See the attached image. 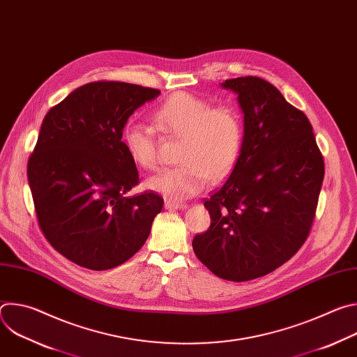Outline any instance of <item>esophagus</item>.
Returning a JSON list of instances; mask_svg holds the SVG:
<instances>
[{
    "label": "esophagus",
    "instance_id": "obj_1",
    "mask_svg": "<svg viewBox=\"0 0 357 357\" xmlns=\"http://www.w3.org/2000/svg\"><path fill=\"white\" fill-rule=\"evenodd\" d=\"M165 209L168 211H183L186 209V203L175 202V200H165Z\"/></svg>",
    "mask_w": 357,
    "mask_h": 357
}]
</instances>
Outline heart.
Returning <instances> with one entry per match:
<instances>
[{"mask_svg": "<svg viewBox=\"0 0 357 357\" xmlns=\"http://www.w3.org/2000/svg\"><path fill=\"white\" fill-rule=\"evenodd\" d=\"M157 130L182 137L176 168L162 169L145 182L146 188L168 199L182 200L197 195L213 178L225 176L240 154L243 123L231 106L212 107L209 101L179 91L168 97L154 113ZM123 144L130 158L145 169L158 165V148L152 127L128 123Z\"/></svg>", "mask_w": 357, "mask_h": 357, "instance_id": "obj_1", "label": "heart"}]
</instances>
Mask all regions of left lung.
<instances>
[{
    "label": "left lung",
    "mask_w": 357,
    "mask_h": 357,
    "mask_svg": "<svg viewBox=\"0 0 357 357\" xmlns=\"http://www.w3.org/2000/svg\"><path fill=\"white\" fill-rule=\"evenodd\" d=\"M244 114L240 155L230 176L205 200L211 227L196 234V257L227 281L263 277L307 240L325 165L312 126L264 79L226 80Z\"/></svg>",
    "instance_id": "obj_1"
}]
</instances>
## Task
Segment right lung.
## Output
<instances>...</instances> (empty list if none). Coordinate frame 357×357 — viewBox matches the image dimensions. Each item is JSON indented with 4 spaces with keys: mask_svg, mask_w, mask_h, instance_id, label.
I'll return each instance as SVG.
<instances>
[{
    "mask_svg": "<svg viewBox=\"0 0 357 357\" xmlns=\"http://www.w3.org/2000/svg\"><path fill=\"white\" fill-rule=\"evenodd\" d=\"M160 90L93 82L50 109L28 161V182L42 233L75 264L114 268L146 241L164 199L126 193L138 183L123 144L130 116Z\"/></svg>",
    "mask_w": 357,
    "mask_h": 357,
    "instance_id": "right-lung-1",
    "label": "right lung"
}]
</instances>
